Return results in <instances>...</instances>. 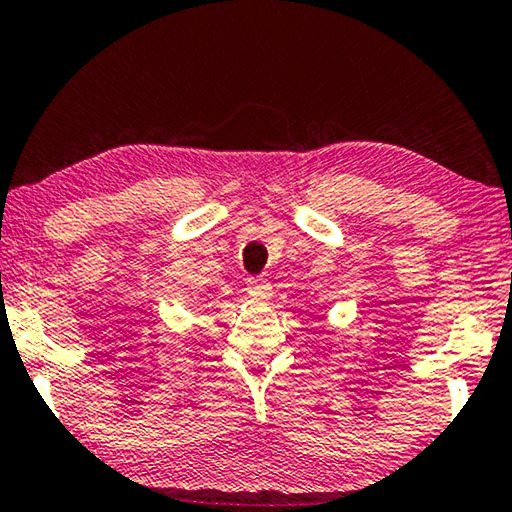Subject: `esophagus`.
<instances>
[{"label": "esophagus", "instance_id": "1", "mask_svg": "<svg viewBox=\"0 0 512 512\" xmlns=\"http://www.w3.org/2000/svg\"><path fill=\"white\" fill-rule=\"evenodd\" d=\"M246 287H248V294L253 298L264 300V298L271 296V285L264 278H248Z\"/></svg>", "mask_w": 512, "mask_h": 512}]
</instances>
